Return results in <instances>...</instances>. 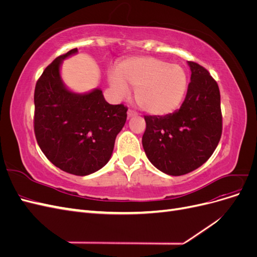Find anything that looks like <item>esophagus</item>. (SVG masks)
<instances>
[{
	"instance_id": "esophagus-1",
	"label": "esophagus",
	"mask_w": 257,
	"mask_h": 257,
	"mask_svg": "<svg viewBox=\"0 0 257 257\" xmlns=\"http://www.w3.org/2000/svg\"><path fill=\"white\" fill-rule=\"evenodd\" d=\"M135 115H137V112H135L134 110H132V109L127 110V118H132V116H135Z\"/></svg>"
}]
</instances>
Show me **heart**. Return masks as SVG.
Masks as SVG:
<instances>
[{
    "instance_id": "b5f03b06",
    "label": "heart",
    "mask_w": 257,
    "mask_h": 257,
    "mask_svg": "<svg viewBox=\"0 0 257 257\" xmlns=\"http://www.w3.org/2000/svg\"><path fill=\"white\" fill-rule=\"evenodd\" d=\"M115 93L126 95L135 90V100L145 112L166 115L181 105L188 89V74L180 65L153 57H134L121 61L109 76Z\"/></svg>"
}]
</instances>
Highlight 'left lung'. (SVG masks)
I'll use <instances>...</instances> for the list:
<instances>
[{
	"label": "left lung",
	"instance_id": "1",
	"mask_svg": "<svg viewBox=\"0 0 257 257\" xmlns=\"http://www.w3.org/2000/svg\"><path fill=\"white\" fill-rule=\"evenodd\" d=\"M188 63L191 82L181 107L166 115H145L144 150L155 167L170 176L203 165L222 135L219 85L205 67Z\"/></svg>",
	"mask_w": 257,
	"mask_h": 257
}]
</instances>
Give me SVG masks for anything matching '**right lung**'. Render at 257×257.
Listing matches in <instances>:
<instances>
[{
  "label": "right lung",
  "mask_w": 257,
  "mask_h": 257,
  "mask_svg": "<svg viewBox=\"0 0 257 257\" xmlns=\"http://www.w3.org/2000/svg\"><path fill=\"white\" fill-rule=\"evenodd\" d=\"M62 54L45 68L34 91V133L54 166L76 176L97 172L109 161L115 137L124 126L127 107L108 104L102 90L76 94L60 76Z\"/></svg>",
  "instance_id": "add662e5"
}]
</instances>
